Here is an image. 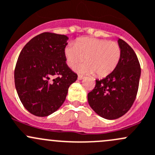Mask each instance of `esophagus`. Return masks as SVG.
Segmentation results:
<instances>
[{"label":"esophagus","instance_id":"34e87169","mask_svg":"<svg viewBox=\"0 0 155 155\" xmlns=\"http://www.w3.org/2000/svg\"><path fill=\"white\" fill-rule=\"evenodd\" d=\"M84 76H80V75H79V76H78V79H79V80H82V79H84Z\"/></svg>","mask_w":155,"mask_h":155}]
</instances>
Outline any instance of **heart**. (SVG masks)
<instances>
[{
  "mask_svg": "<svg viewBox=\"0 0 155 155\" xmlns=\"http://www.w3.org/2000/svg\"><path fill=\"white\" fill-rule=\"evenodd\" d=\"M67 64L73 68L82 61L86 62L76 67L79 73L105 77L110 74L118 66L121 59L122 50L118 43L105 39L95 38H78L74 43H69L64 50Z\"/></svg>",
  "mask_w": 155,
  "mask_h": 155,
  "instance_id": "1",
  "label": "heart"
}]
</instances>
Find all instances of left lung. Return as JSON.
Listing matches in <instances>:
<instances>
[{"label": "left lung", "instance_id": "left-lung-1", "mask_svg": "<svg viewBox=\"0 0 155 155\" xmlns=\"http://www.w3.org/2000/svg\"><path fill=\"white\" fill-rule=\"evenodd\" d=\"M122 50L116 69L102 79H97L94 89L87 94L90 106L97 114L107 120H116L132 106L139 87L141 69L133 49L119 38Z\"/></svg>", "mask_w": 155, "mask_h": 155}]
</instances>
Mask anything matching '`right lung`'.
Returning <instances> with one entry per match:
<instances>
[{"instance_id": "add662e5", "label": "right lung", "mask_w": 155, "mask_h": 155, "mask_svg": "<svg viewBox=\"0 0 155 155\" xmlns=\"http://www.w3.org/2000/svg\"><path fill=\"white\" fill-rule=\"evenodd\" d=\"M68 37L43 32L22 49L15 69V88L24 107L37 117H47L64 103L77 74L66 64Z\"/></svg>"}]
</instances>
